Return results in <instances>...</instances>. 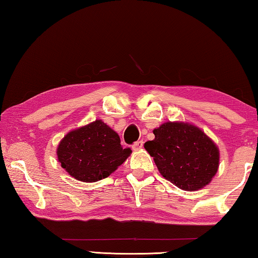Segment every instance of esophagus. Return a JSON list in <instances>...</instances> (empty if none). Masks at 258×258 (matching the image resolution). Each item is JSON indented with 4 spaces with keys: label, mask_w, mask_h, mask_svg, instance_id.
<instances>
[{
    "label": "esophagus",
    "mask_w": 258,
    "mask_h": 258,
    "mask_svg": "<svg viewBox=\"0 0 258 258\" xmlns=\"http://www.w3.org/2000/svg\"><path fill=\"white\" fill-rule=\"evenodd\" d=\"M142 148H143V141H137V142H135L134 145L132 146V149L135 150V151L141 150Z\"/></svg>",
    "instance_id": "34e87169"
}]
</instances>
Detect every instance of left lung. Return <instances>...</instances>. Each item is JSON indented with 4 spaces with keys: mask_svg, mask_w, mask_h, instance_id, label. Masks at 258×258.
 Returning <instances> with one entry per match:
<instances>
[{
    "mask_svg": "<svg viewBox=\"0 0 258 258\" xmlns=\"http://www.w3.org/2000/svg\"><path fill=\"white\" fill-rule=\"evenodd\" d=\"M154 134L155 139L146 142L145 148L166 180L182 190L196 191L215 176L220 151L197 126L167 121L155 128Z\"/></svg>",
    "mask_w": 258,
    "mask_h": 258,
    "instance_id": "8db88e82",
    "label": "left lung"
}]
</instances>
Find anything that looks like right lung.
I'll return each instance as SVG.
<instances>
[{"mask_svg": "<svg viewBox=\"0 0 258 258\" xmlns=\"http://www.w3.org/2000/svg\"><path fill=\"white\" fill-rule=\"evenodd\" d=\"M131 152L121 147L119 135L99 119L71 131L56 149L61 167L76 180L89 183L108 177Z\"/></svg>", "mask_w": 258, "mask_h": 258, "instance_id": "add662e5", "label": "right lung"}]
</instances>
